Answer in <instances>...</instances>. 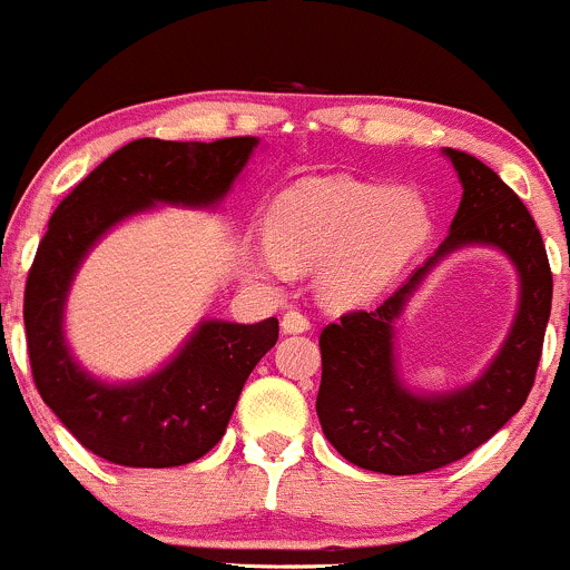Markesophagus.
<instances>
[{"instance_id": "obj_1", "label": "esophagus", "mask_w": 570, "mask_h": 570, "mask_svg": "<svg viewBox=\"0 0 570 570\" xmlns=\"http://www.w3.org/2000/svg\"><path fill=\"white\" fill-rule=\"evenodd\" d=\"M281 330L289 332V335H297V332L311 330V318L299 311H286L284 318H281Z\"/></svg>"}]
</instances>
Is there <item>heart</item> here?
Here are the masks:
<instances>
[{
  "label": "heart",
  "instance_id": "heart-1",
  "mask_svg": "<svg viewBox=\"0 0 570 570\" xmlns=\"http://www.w3.org/2000/svg\"><path fill=\"white\" fill-rule=\"evenodd\" d=\"M429 233L421 195L351 176H318L284 189L265 217L267 263L257 271L322 265V294L335 305H356L381 292Z\"/></svg>",
  "mask_w": 570,
  "mask_h": 570
}]
</instances>
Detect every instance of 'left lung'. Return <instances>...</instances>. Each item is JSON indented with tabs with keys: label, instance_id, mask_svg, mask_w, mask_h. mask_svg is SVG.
I'll return each instance as SVG.
<instances>
[{
	"label": "left lung",
	"instance_id": "8db88e82",
	"mask_svg": "<svg viewBox=\"0 0 570 570\" xmlns=\"http://www.w3.org/2000/svg\"><path fill=\"white\" fill-rule=\"evenodd\" d=\"M463 198L440 252L375 311H348L326 324L316 412L345 461L381 474H423L485 444L531 394L552 311V271L539 227L501 176L461 149H448ZM466 243L499 245L523 281L510 340L474 386L448 397H412L395 381L390 332L411 289L436 258Z\"/></svg>",
	"mask_w": 570,
	"mask_h": 570
}]
</instances>
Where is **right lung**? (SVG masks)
I'll list each match as a JSON object with an SVG mask.
<instances>
[{
    "instance_id": "right-lung-1",
    "label": "right lung",
    "mask_w": 570,
    "mask_h": 570,
    "mask_svg": "<svg viewBox=\"0 0 570 570\" xmlns=\"http://www.w3.org/2000/svg\"><path fill=\"white\" fill-rule=\"evenodd\" d=\"M257 147L254 136L217 141L136 139L109 155L58 203L23 292L26 351L42 402L85 450L130 469L193 463L225 436L235 402L276 345L278 318L206 322L179 356L136 385L90 381L69 358L61 313L82 254L101 233L153 203L212 206Z\"/></svg>"
}]
</instances>
